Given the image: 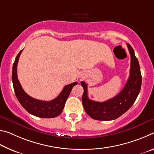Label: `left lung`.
<instances>
[{
  "instance_id": "obj_1",
  "label": "left lung",
  "mask_w": 154,
  "mask_h": 154,
  "mask_svg": "<svg viewBox=\"0 0 154 154\" xmlns=\"http://www.w3.org/2000/svg\"><path fill=\"white\" fill-rule=\"evenodd\" d=\"M127 46L131 57L130 76L124 88L118 95L103 103L92 100L88 96V85L84 82H81L83 88L82 99L83 108L92 119L101 121L117 119L131 107L139 95L142 82L139 63L131 45L127 44Z\"/></svg>"
}]
</instances>
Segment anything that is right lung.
I'll use <instances>...</instances> for the list:
<instances>
[{"label": "right lung", "instance_id": "1", "mask_svg": "<svg viewBox=\"0 0 154 154\" xmlns=\"http://www.w3.org/2000/svg\"><path fill=\"white\" fill-rule=\"evenodd\" d=\"M22 51L23 49L20 51L15 58L12 69L13 85L18 101L28 113L33 116L43 118H53L57 117L62 113L72 88L77 84V82L65 85L61 93L52 100L43 101L32 98L24 92L17 79V62Z\"/></svg>", "mask_w": 154, "mask_h": 154}]
</instances>
